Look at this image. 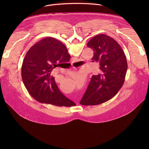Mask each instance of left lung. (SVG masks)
Wrapping results in <instances>:
<instances>
[{"mask_svg": "<svg viewBox=\"0 0 149 149\" xmlns=\"http://www.w3.org/2000/svg\"><path fill=\"white\" fill-rule=\"evenodd\" d=\"M87 46L94 51L93 62L100 63V73L93 75L79 103L95 105L111 99L124 82L127 70L125 54L113 38L104 34L93 37Z\"/></svg>", "mask_w": 149, "mask_h": 149, "instance_id": "1", "label": "left lung"}]
</instances>
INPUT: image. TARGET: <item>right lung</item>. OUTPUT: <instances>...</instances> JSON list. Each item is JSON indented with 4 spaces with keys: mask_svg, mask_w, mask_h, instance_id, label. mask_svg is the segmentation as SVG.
<instances>
[{
    "mask_svg": "<svg viewBox=\"0 0 149 149\" xmlns=\"http://www.w3.org/2000/svg\"><path fill=\"white\" fill-rule=\"evenodd\" d=\"M66 47L53 38L41 39L27 52L22 66V78L28 93L36 101L56 106L75 105L59 91L51 75L60 63L70 61Z\"/></svg>",
    "mask_w": 149,
    "mask_h": 149,
    "instance_id": "1",
    "label": "right lung"
}]
</instances>
